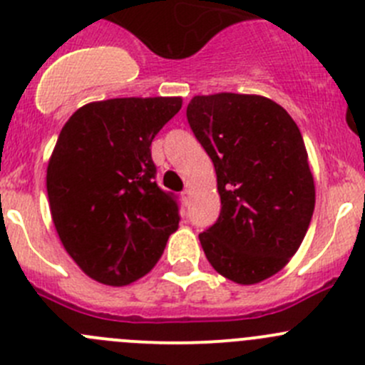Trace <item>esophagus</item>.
<instances>
[{
  "label": "esophagus",
  "instance_id": "esophagus-1",
  "mask_svg": "<svg viewBox=\"0 0 365 365\" xmlns=\"http://www.w3.org/2000/svg\"><path fill=\"white\" fill-rule=\"evenodd\" d=\"M182 200H183V203H189V201H190V189H185V190H183V192H182Z\"/></svg>",
  "mask_w": 365,
  "mask_h": 365
}]
</instances>
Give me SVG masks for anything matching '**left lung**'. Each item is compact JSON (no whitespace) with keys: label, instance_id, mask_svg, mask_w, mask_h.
<instances>
[{"label":"left lung","instance_id":"8db88e82","mask_svg":"<svg viewBox=\"0 0 365 365\" xmlns=\"http://www.w3.org/2000/svg\"><path fill=\"white\" fill-rule=\"evenodd\" d=\"M187 121L213 162L220 213L200 233L206 259L230 281L256 284L300 247L314 180L293 118L259 95L194 97Z\"/></svg>","mask_w":365,"mask_h":365}]
</instances>
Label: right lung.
<instances>
[{
	"label": "right lung",
	"mask_w": 365,
	"mask_h": 365,
	"mask_svg": "<svg viewBox=\"0 0 365 365\" xmlns=\"http://www.w3.org/2000/svg\"><path fill=\"white\" fill-rule=\"evenodd\" d=\"M180 97L111 98L77 109L47 165L60 240L95 281L125 286L148 274L178 230V196L157 185L153 138Z\"/></svg>",
	"instance_id": "add662e5"
}]
</instances>
